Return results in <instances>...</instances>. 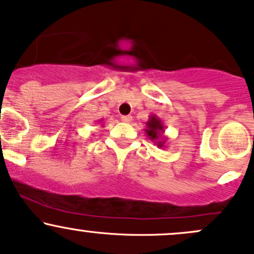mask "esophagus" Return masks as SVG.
I'll return each instance as SVG.
<instances>
[{
  "instance_id": "esophagus-1",
  "label": "esophagus",
  "mask_w": 254,
  "mask_h": 254,
  "mask_svg": "<svg viewBox=\"0 0 254 254\" xmlns=\"http://www.w3.org/2000/svg\"><path fill=\"white\" fill-rule=\"evenodd\" d=\"M122 121L124 123H130L132 121V117L131 116H122Z\"/></svg>"
}]
</instances>
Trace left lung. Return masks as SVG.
Segmentation results:
<instances>
[{
  "instance_id": "1",
  "label": "left lung",
  "mask_w": 254,
  "mask_h": 254,
  "mask_svg": "<svg viewBox=\"0 0 254 254\" xmlns=\"http://www.w3.org/2000/svg\"><path fill=\"white\" fill-rule=\"evenodd\" d=\"M144 131H146L147 137L152 142H154L159 148H164L165 147L164 144L168 141V138L164 136L165 127H164L163 122H161V119L159 117L154 116V114L149 116L148 122L146 123V129H144Z\"/></svg>"
}]
</instances>
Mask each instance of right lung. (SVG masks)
<instances>
[{
    "mask_svg": "<svg viewBox=\"0 0 254 254\" xmlns=\"http://www.w3.org/2000/svg\"><path fill=\"white\" fill-rule=\"evenodd\" d=\"M99 123H102V119H100V121H99Z\"/></svg>",
    "mask_w": 254,
    "mask_h": 254,
    "instance_id": "right-lung-1",
    "label": "right lung"
}]
</instances>
